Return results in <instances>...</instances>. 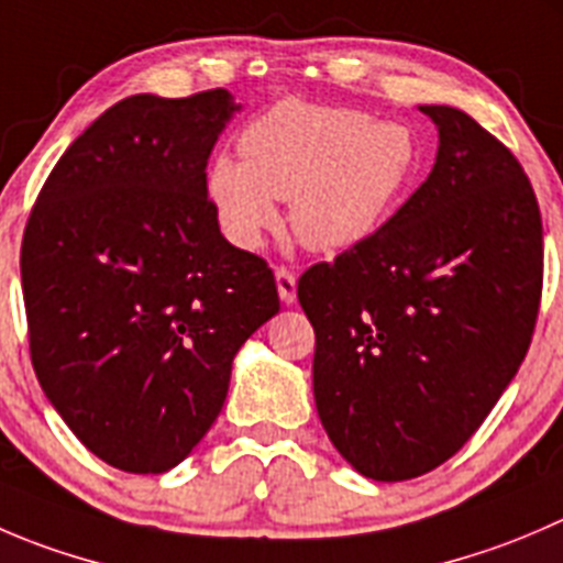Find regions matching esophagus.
Returning a JSON list of instances; mask_svg holds the SVG:
<instances>
[{"label":"esophagus","instance_id":"obj_1","mask_svg":"<svg viewBox=\"0 0 563 563\" xmlns=\"http://www.w3.org/2000/svg\"><path fill=\"white\" fill-rule=\"evenodd\" d=\"M275 280H277V294H280L283 305L297 302V277H294V272L286 269V266H277Z\"/></svg>","mask_w":563,"mask_h":563}]
</instances>
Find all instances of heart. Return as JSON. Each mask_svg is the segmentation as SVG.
<instances>
[{
	"mask_svg": "<svg viewBox=\"0 0 563 563\" xmlns=\"http://www.w3.org/2000/svg\"><path fill=\"white\" fill-rule=\"evenodd\" d=\"M242 162L220 156L206 176L211 209L236 247L275 231L288 200L291 233L316 253L363 244L385 222L418 167L407 125L360 109L280 101L239 136Z\"/></svg>",
	"mask_w": 563,
	"mask_h": 563,
	"instance_id": "obj_1",
	"label": "heart"
}]
</instances>
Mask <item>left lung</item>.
<instances>
[{"instance_id": "left-lung-1", "label": "left lung", "mask_w": 563, "mask_h": 563, "mask_svg": "<svg viewBox=\"0 0 563 563\" xmlns=\"http://www.w3.org/2000/svg\"><path fill=\"white\" fill-rule=\"evenodd\" d=\"M418 109L440 134L427 181L297 286L321 427L374 482L423 476L476 434L542 297V217L520 162L462 109Z\"/></svg>"}]
</instances>
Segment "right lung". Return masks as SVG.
Wrapping results in <instances>:
<instances>
[{"label": "right lung", "instance_id": "1", "mask_svg": "<svg viewBox=\"0 0 563 563\" xmlns=\"http://www.w3.org/2000/svg\"><path fill=\"white\" fill-rule=\"evenodd\" d=\"M228 90L114 103L59 156L21 242L30 354L87 451L167 473L220 415L242 343L280 310L264 258L220 233L206 165Z\"/></svg>", "mask_w": 563, "mask_h": 563}]
</instances>
